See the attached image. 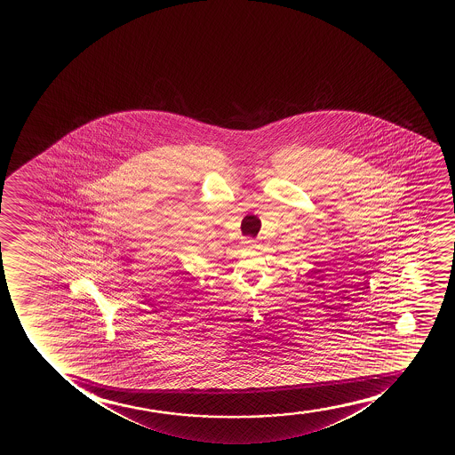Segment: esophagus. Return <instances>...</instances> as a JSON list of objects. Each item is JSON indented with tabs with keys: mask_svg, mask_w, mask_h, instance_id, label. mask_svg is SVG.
<instances>
[{
	"mask_svg": "<svg viewBox=\"0 0 455 455\" xmlns=\"http://www.w3.org/2000/svg\"><path fill=\"white\" fill-rule=\"evenodd\" d=\"M243 249H253V247H256L255 239H245V241H243Z\"/></svg>",
	"mask_w": 455,
	"mask_h": 455,
	"instance_id": "obj_1",
	"label": "esophagus"
}]
</instances>
